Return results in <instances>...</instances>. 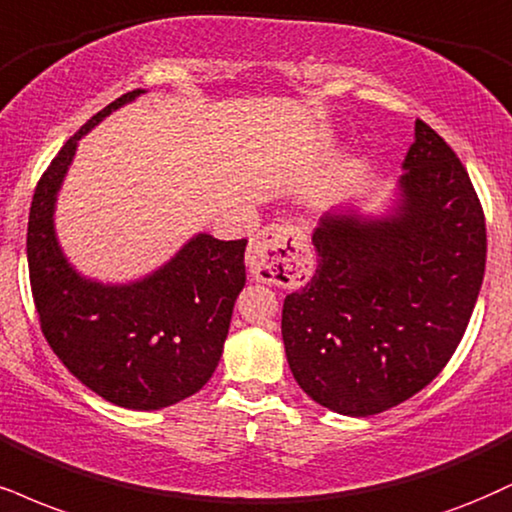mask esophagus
Here are the masks:
<instances>
[{"instance_id":"obj_1","label":"esophagus","mask_w":512,"mask_h":512,"mask_svg":"<svg viewBox=\"0 0 512 512\" xmlns=\"http://www.w3.org/2000/svg\"><path fill=\"white\" fill-rule=\"evenodd\" d=\"M245 262L257 281L283 288L303 286L315 267L307 236L293 224L264 226L250 240Z\"/></svg>"}]
</instances>
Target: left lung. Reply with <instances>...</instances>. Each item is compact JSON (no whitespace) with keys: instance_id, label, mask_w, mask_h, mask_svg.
I'll list each match as a JSON object with an SVG mask.
<instances>
[{"instance_id":"left-lung-1","label":"left lung","mask_w":512,"mask_h":512,"mask_svg":"<svg viewBox=\"0 0 512 512\" xmlns=\"http://www.w3.org/2000/svg\"><path fill=\"white\" fill-rule=\"evenodd\" d=\"M403 171L384 212L346 202L322 214L315 276L283 300L288 367L338 415H377L422 391L458 348L482 288V205L420 119Z\"/></svg>"}]
</instances>
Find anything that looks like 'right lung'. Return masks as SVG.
Returning a JSON list of instances; mask_svg holds the SVG:
<instances>
[{"instance_id":"right-lung-1","label":"right lung","mask_w":512,"mask_h":512,"mask_svg":"<svg viewBox=\"0 0 512 512\" xmlns=\"http://www.w3.org/2000/svg\"><path fill=\"white\" fill-rule=\"evenodd\" d=\"M147 90L104 107L66 140L35 188L28 269L42 334L66 369L97 396L128 410H162L207 384L245 286L248 240L195 233L155 272L126 283L80 274L61 248L54 212L78 140Z\"/></svg>"}]
</instances>
